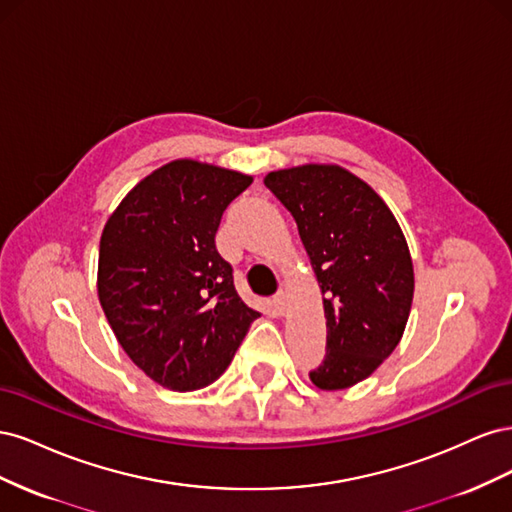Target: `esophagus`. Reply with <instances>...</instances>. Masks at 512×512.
Wrapping results in <instances>:
<instances>
[{"label":"esophagus","mask_w":512,"mask_h":512,"mask_svg":"<svg viewBox=\"0 0 512 512\" xmlns=\"http://www.w3.org/2000/svg\"><path fill=\"white\" fill-rule=\"evenodd\" d=\"M271 303H273V307H275V312H277V314H280V316H284V314H286L288 299H286V292H284V290H282V292H277Z\"/></svg>","instance_id":"34e87169"}]
</instances>
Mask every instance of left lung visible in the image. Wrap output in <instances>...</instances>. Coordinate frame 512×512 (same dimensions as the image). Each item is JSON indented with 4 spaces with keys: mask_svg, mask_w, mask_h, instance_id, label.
Masks as SVG:
<instances>
[{
    "mask_svg": "<svg viewBox=\"0 0 512 512\" xmlns=\"http://www.w3.org/2000/svg\"><path fill=\"white\" fill-rule=\"evenodd\" d=\"M265 185L297 222L324 297L327 354L309 380L322 391L348 389L404 335L414 294L404 232L384 200L342 166L275 170Z\"/></svg>",
    "mask_w": 512,
    "mask_h": 512,
    "instance_id": "obj_1",
    "label": "left lung"
}]
</instances>
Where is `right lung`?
Segmentation results:
<instances>
[{"mask_svg": "<svg viewBox=\"0 0 512 512\" xmlns=\"http://www.w3.org/2000/svg\"><path fill=\"white\" fill-rule=\"evenodd\" d=\"M252 177L196 160L153 170L100 239L98 297L121 348L170 391L218 380L260 316L215 247L222 213Z\"/></svg>", "mask_w": 512, "mask_h": 512, "instance_id": "1", "label": "right lung"}]
</instances>
